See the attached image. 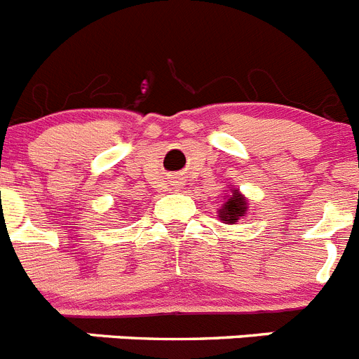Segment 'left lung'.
<instances>
[{
    "label": "left lung",
    "instance_id": "obj_1",
    "mask_svg": "<svg viewBox=\"0 0 359 359\" xmlns=\"http://www.w3.org/2000/svg\"><path fill=\"white\" fill-rule=\"evenodd\" d=\"M244 212H246V199H244L237 190H233V192H231V198L228 199V201L224 203V207L219 210V217L223 219V221H226V223L233 224L239 221V217Z\"/></svg>",
    "mask_w": 359,
    "mask_h": 359
}]
</instances>
